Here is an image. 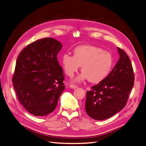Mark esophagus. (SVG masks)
Here are the masks:
<instances>
[{"mask_svg":"<svg viewBox=\"0 0 146 146\" xmlns=\"http://www.w3.org/2000/svg\"><path fill=\"white\" fill-rule=\"evenodd\" d=\"M70 87L72 89H76V88H77V87H78V86H76V85H74V84H70Z\"/></svg>","mask_w":146,"mask_h":146,"instance_id":"1","label":"esophagus"}]
</instances>
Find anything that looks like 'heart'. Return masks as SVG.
Segmentation results:
<instances>
[{"label":"heart","instance_id":"b5f03b06","mask_svg":"<svg viewBox=\"0 0 146 146\" xmlns=\"http://www.w3.org/2000/svg\"><path fill=\"white\" fill-rule=\"evenodd\" d=\"M65 72L72 77L82 66V73L78 80L89 79L98 83L105 79L113 66V58L108 52L94 46H80L74 50V56L68 53L61 59Z\"/></svg>","mask_w":146,"mask_h":146}]
</instances>
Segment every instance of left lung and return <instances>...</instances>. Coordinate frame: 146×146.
Here are the masks:
<instances>
[{
    "label": "left lung",
    "mask_w": 146,
    "mask_h": 146,
    "mask_svg": "<svg viewBox=\"0 0 146 146\" xmlns=\"http://www.w3.org/2000/svg\"><path fill=\"white\" fill-rule=\"evenodd\" d=\"M119 60L105 79L87 91L86 111L98 121L107 119L125 106L134 84V74L131 60L122 48H117Z\"/></svg>",
    "instance_id": "left-lung-1"
}]
</instances>
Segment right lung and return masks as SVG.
Instances as JSON below:
<instances>
[{
  "mask_svg": "<svg viewBox=\"0 0 146 146\" xmlns=\"http://www.w3.org/2000/svg\"><path fill=\"white\" fill-rule=\"evenodd\" d=\"M62 47L53 38H44L27 45L17 57L13 86L19 101L34 115L53 112L65 89L57 57Z\"/></svg>",
  "mask_w": 146,
  "mask_h": 146,
  "instance_id": "add662e5",
  "label": "right lung"
}]
</instances>
